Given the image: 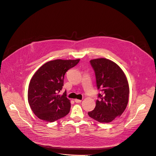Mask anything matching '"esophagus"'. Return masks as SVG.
<instances>
[{"instance_id":"obj_1","label":"esophagus","mask_w":156,"mask_h":156,"mask_svg":"<svg viewBox=\"0 0 156 156\" xmlns=\"http://www.w3.org/2000/svg\"><path fill=\"white\" fill-rule=\"evenodd\" d=\"M75 102L76 103H80V102H81V100H80V99H75Z\"/></svg>"}]
</instances>
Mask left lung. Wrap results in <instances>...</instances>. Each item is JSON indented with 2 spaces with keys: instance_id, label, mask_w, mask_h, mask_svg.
<instances>
[{
  "instance_id": "obj_1",
  "label": "left lung",
  "mask_w": 156,
  "mask_h": 156,
  "mask_svg": "<svg viewBox=\"0 0 156 156\" xmlns=\"http://www.w3.org/2000/svg\"><path fill=\"white\" fill-rule=\"evenodd\" d=\"M99 91L96 107L88 115L101 123H109L120 117L125 110L129 97V86L122 70L114 62L101 58L90 60Z\"/></svg>"
}]
</instances>
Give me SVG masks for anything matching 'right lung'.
Returning a JSON list of instances; mask_svg holds the SVG:
<instances>
[{
    "mask_svg": "<svg viewBox=\"0 0 156 156\" xmlns=\"http://www.w3.org/2000/svg\"><path fill=\"white\" fill-rule=\"evenodd\" d=\"M77 60H54L44 64L32 77L28 99L34 114L42 120L53 122L67 115L71 104L66 91L58 94L63 86L65 73L74 67Z\"/></svg>",
    "mask_w": 156,
    "mask_h": 156,
    "instance_id": "obj_1",
    "label": "right lung"
}]
</instances>
